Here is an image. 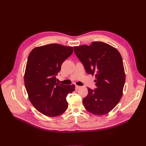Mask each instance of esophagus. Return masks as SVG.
Masks as SVG:
<instances>
[{
    "mask_svg": "<svg viewBox=\"0 0 146 146\" xmlns=\"http://www.w3.org/2000/svg\"><path fill=\"white\" fill-rule=\"evenodd\" d=\"M81 88V86H77V85H76V90H79L80 89V88Z\"/></svg>",
    "mask_w": 146,
    "mask_h": 146,
    "instance_id": "obj_1",
    "label": "esophagus"
}]
</instances>
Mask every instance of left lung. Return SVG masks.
<instances>
[{
    "mask_svg": "<svg viewBox=\"0 0 146 146\" xmlns=\"http://www.w3.org/2000/svg\"><path fill=\"white\" fill-rule=\"evenodd\" d=\"M74 48L86 73L96 77V88L88 89V94L83 100L84 107L94 115L108 114L123 94L125 74L120 53L115 47L100 41Z\"/></svg>",
    "mask_w": 146,
    "mask_h": 146,
    "instance_id": "1",
    "label": "left lung"
}]
</instances>
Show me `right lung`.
Masks as SVG:
<instances>
[{"instance_id":"add662e5","label":"right lung","mask_w":146,"mask_h":146,"mask_svg":"<svg viewBox=\"0 0 146 146\" xmlns=\"http://www.w3.org/2000/svg\"><path fill=\"white\" fill-rule=\"evenodd\" d=\"M73 50V47L50 44L34 48L29 55L25 86L30 102L46 116L61 115L68 107L66 96L75 90V85L56 83L55 76Z\"/></svg>"}]
</instances>
